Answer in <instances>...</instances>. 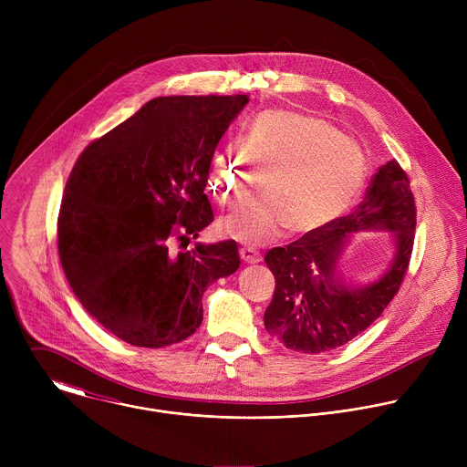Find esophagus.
<instances>
[{"mask_svg":"<svg viewBox=\"0 0 467 467\" xmlns=\"http://www.w3.org/2000/svg\"><path fill=\"white\" fill-rule=\"evenodd\" d=\"M240 258L245 264H256V262H260V253L254 251L253 247H242L240 249Z\"/></svg>","mask_w":467,"mask_h":467,"instance_id":"1","label":"esophagus"}]
</instances>
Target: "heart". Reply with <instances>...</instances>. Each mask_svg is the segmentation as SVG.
I'll list each match as a JSON object with an SVG mask.
<instances>
[{"mask_svg":"<svg viewBox=\"0 0 467 467\" xmlns=\"http://www.w3.org/2000/svg\"><path fill=\"white\" fill-rule=\"evenodd\" d=\"M264 175V192L223 222L245 244H264L283 227L308 234L337 220L360 192L366 157L340 130L310 114L265 110L249 125L244 144H227L213 161L211 188L223 205H238Z\"/></svg>","mask_w":467,"mask_h":467,"instance_id":"1","label":"heart"}]
</instances>
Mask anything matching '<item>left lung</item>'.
I'll use <instances>...</instances> for the list:
<instances>
[{
    "label": "left lung",
    "mask_w": 467,
    "mask_h": 467,
    "mask_svg": "<svg viewBox=\"0 0 467 467\" xmlns=\"http://www.w3.org/2000/svg\"><path fill=\"white\" fill-rule=\"evenodd\" d=\"M362 230L391 232L394 254L373 284L349 287L339 275V258L349 235ZM416 231V203L409 177L397 161L379 168L364 202L348 216L301 236L264 256L275 277V292L264 325L286 349L323 353L346 346L364 332L401 286Z\"/></svg>",
    "instance_id": "1"
}]
</instances>
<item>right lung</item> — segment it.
Here are the masks:
<instances>
[{"label": "right lung", "mask_w": 467, "mask_h": 467, "mask_svg": "<svg viewBox=\"0 0 467 467\" xmlns=\"http://www.w3.org/2000/svg\"><path fill=\"white\" fill-rule=\"evenodd\" d=\"M247 101L155 98L78 159L57 222L58 256L85 310L119 340L182 342L203 321L207 286L238 270L234 240L179 247L214 220L213 155Z\"/></svg>", "instance_id": "1"}]
</instances>
